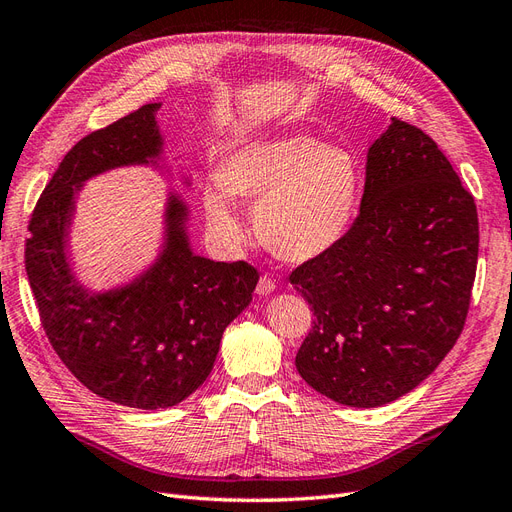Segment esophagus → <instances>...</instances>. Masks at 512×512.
<instances>
[{
  "instance_id": "obj_1",
  "label": "esophagus",
  "mask_w": 512,
  "mask_h": 512,
  "mask_svg": "<svg viewBox=\"0 0 512 512\" xmlns=\"http://www.w3.org/2000/svg\"><path fill=\"white\" fill-rule=\"evenodd\" d=\"M273 290H275V282L271 280V277H269V275H260L256 292H258V294H271Z\"/></svg>"
}]
</instances>
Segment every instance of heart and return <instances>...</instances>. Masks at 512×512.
<instances>
[{"mask_svg":"<svg viewBox=\"0 0 512 512\" xmlns=\"http://www.w3.org/2000/svg\"><path fill=\"white\" fill-rule=\"evenodd\" d=\"M359 183V164L350 151L290 134L232 153L203 200L209 226L232 245L241 243L243 228L227 194L258 200L254 224L260 241L275 256L305 262L344 239L359 203Z\"/></svg>","mask_w":512,"mask_h":512,"instance_id":"1","label":"heart"}]
</instances>
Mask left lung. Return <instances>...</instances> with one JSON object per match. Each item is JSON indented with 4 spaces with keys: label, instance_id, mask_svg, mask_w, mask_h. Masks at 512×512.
Listing matches in <instances>:
<instances>
[{
    "label": "left lung",
    "instance_id": "1",
    "mask_svg": "<svg viewBox=\"0 0 512 512\" xmlns=\"http://www.w3.org/2000/svg\"><path fill=\"white\" fill-rule=\"evenodd\" d=\"M476 260L474 196L431 136L393 117L367 151L354 224L288 275L314 312L301 378L352 408L416 389L463 331Z\"/></svg>",
    "mask_w": 512,
    "mask_h": 512
}]
</instances>
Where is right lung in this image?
<instances>
[{"mask_svg":"<svg viewBox=\"0 0 512 512\" xmlns=\"http://www.w3.org/2000/svg\"><path fill=\"white\" fill-rule=\"evenodd\" d=\"M158 108L145 104L66 153L38 198L25 243L27 280L59 359L91 393L141 410L175 406L207 380L224 329L250 305L258 284L245 260L192 254L188 209L173 194L156 265L111 292L91 294L74 280L66 258L74 196L108 168L160 156Z\"/></svg>","mask_w":512,"mask_h":512,"instance_id":"obj_1","label":"right lung"}]
</instances>
